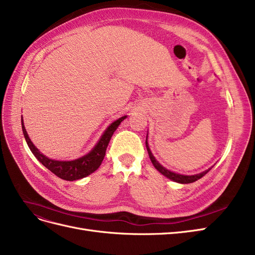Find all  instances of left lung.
Listing matches in <instances>:
<instances>
[{
	"label": "left lung",
	"instance_id": "8db88e82",
	"mask_svg": "<svg viewBox=\"0 0 255 255\" xmlns=\"http://www.w3.org/2000/svg\"><path fill=\"white\" fill-rule=\"evenodd\" d=\"M146 139H148V135H146ZM145 146H146V150H148V153H149V157H150V159H151V161H152L153 166L155 167L156 170H158L161 174L167 176L168 179H170V180H172V181H174V182L182 183V184L194 183V182L198 181L199 179H201L202 176H204V175L212 169V168H210V169H208V170H205V171H203V172H201V173H198V174H195V175H182V174H179V173L172 172V171H170V170H168V169H166L165 167L161 166V165L158 163V161L155 159V157H154V156L152 155V153H151V151H150V149H149V145H148V142H146V140H145Z\"/></svg>",
	"mask_w": 255,
	"mask_h": 255
}]
</instances>
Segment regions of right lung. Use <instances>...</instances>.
<instances>
[{"mask_svg": "<svg viewBox=\"0 0 255 255\" xmlns=\"http://www.w3.org/2000/svg\"><path fill=\"white\" fill-rule=\"evenodd\" d=\"M126 118L127 116H123V117L119 118L118 120L114 121L112 125L106 128L104 134L102 135L101 138H100V140L96 144L95 148L92 149L88 154H86V155H84L74 160H55V159H51L47 156H44L43 154L40 153L39 150H38L33 144V142L30 141L22 118H21V123H22L23 134H24L27 145L29 146V149L35 155V157L39 160L45 168H48L51 172H53L56 176L60 177V179L66 180V181H75L79 179H83V177L87 176L90 173L96 171L100 167V165L102 164L105 156L107 145H109V142L111 140L114 132L117 129L120 123Z\"/></svg>", "mask_w": 255, "mask_h": 255, "instance_id": "add662e5", "label": "right lung"}]
</instances>
